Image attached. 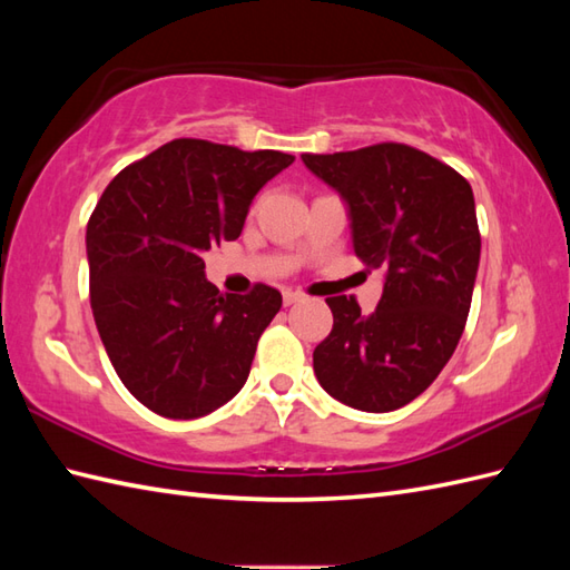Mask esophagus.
<instances>
[{"mask_svg": "<svg viewBox=\"0 0 570 570\" xmlns=\"http://www.w3.org/2000/svg\"><path fill=\"white\" fill-rule=\"evenodd\" d=\"M296 301H301V294L292 292V288H286V292H284V304L292 306V304H296Z\"/></svg>", "mask_w": 570, "mask_h": 570, "instance_id": "1", "label": "esophagus"}]
</instances>
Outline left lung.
<instances>
[{"label":"left lung","instance_id":"left-lung-1","mask_svg":"<svg viewBox=\"0 0 570 570\" xmlns=\"http://www.w3.org/2000/svg\"><path fill=\"white\" fill-rule=\"evenodd\" d=\"M308 171L343 198L353 249L384 288L370 316L331 296L333 331L313 350L321 386L370 414L402 409L429 390L463 335L480 266L468 180L406 144L304 154Z\"/></svg>","mask_w":570,"mask_h":570}]
</instances>
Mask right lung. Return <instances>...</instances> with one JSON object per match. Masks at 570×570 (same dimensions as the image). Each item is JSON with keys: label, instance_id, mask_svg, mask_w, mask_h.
<instances>
[{"label": "right lung", "instance_id": "obj_1", "mask_svg": "<svg viewBox=\"0 0 570 570\" xmlns=\"http://www.w3.org/2000/svg\"><path fill=\"white\" fill-rule=\"evenodd\" d=\"M292 154L174 139L127 166L90 215V306L117 377L154 414L200 419L249 377L282 294H220L203 254L233 242Z\"/></svg>", "mask_w": 570, "mask_h": 570}]
</instances>
